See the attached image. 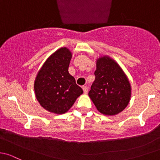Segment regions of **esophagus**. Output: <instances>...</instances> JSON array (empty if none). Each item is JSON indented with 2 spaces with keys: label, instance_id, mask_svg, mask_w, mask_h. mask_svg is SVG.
I'll list each match as a JSON object with an SVG mask.
<instances>
[{
  "label": "esophagus",
  "instance_id": "esophagus-1",
  "mask_svg": "<svg viewBox=\"0 0 160 160\" xmlns=\"http://www.w3.org/2000/svg\"><path fill=\"white\" fill-rule=\"evenodd\" d=\"M82 89H83V91H84V92H85V93H87V92H88V86H83L82 87Z\"/></svg>",
  "mask_w": 160,
  "mask_h": 160
}]
</instances>
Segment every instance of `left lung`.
Returning <instances> with one entry per match:
<instances>
[{
    "label": "left lung",
    "mask_w": 160,
    "mask_h": 160,
    "mask_svg": "<svg viewBox=\"0 0 160 160\" xmlns=\"http://www.w3.org/2000/svg\"><path fill=\"white\" fill-rule=\"evenodd\" d=\"M88 95L104 115H116L127 106L131 96L129 82L112 59L102 57L97 61L95 80Z\"/></svg>",
    "instance_id": "8db88e82"
}]
</instances>
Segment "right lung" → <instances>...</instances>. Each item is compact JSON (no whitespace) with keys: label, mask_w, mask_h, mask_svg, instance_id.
I'll use <instances>...</instances> for the list:
<instances>
[{"label":"right lung","mask_w":160,"mask_h":160,"mask_svg":"<svg viewBox=\"0 0 160 160\" xmlns=\"http://www.w3.org/2000/svg\"><path fill=\"white\" fill-rule=\"evenodd\" d=\"M72 54L62 48L47 59L34 82L36 98L40 105L51 112L63 114L83 93L68 73Z\"/></svg>","instance_id":"add662e5"}]
</instances>
